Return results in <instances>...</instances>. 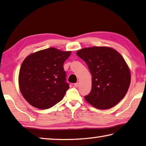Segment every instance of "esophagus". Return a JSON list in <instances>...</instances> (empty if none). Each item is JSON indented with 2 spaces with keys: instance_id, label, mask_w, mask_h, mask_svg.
Returning a JSON list of instances; mask_svg holds the SVG:
<instances>
[{
  "instance_id": "esophagus-1",
  "label": "esophagus",
  "mask_w": 146,
  "mask_h": 146,
  "mask_svg": "<svg viewBox=\"0 0 146 146\" xmlns=\"http://www.w3.org/2000/svg\"><path fill=\"white\" fill-rule=\"evenodd\" d=\"M79 86V83L78 82H76V83H75V84H74V86H75V87H78Z\"/></svg>"
}]
</instances>
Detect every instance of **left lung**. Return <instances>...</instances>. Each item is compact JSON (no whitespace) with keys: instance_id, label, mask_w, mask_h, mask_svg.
Segmentation results:
<instances>
[{"instance_id":"8db88e82","label":"left lung","mask_w":146,"mask_h":146,"mask_svg":"<svg viewBox=\"0 0 146 146\" xmlns=\"http://www.w3.org/2000/svg\"><path fill=\"white\" fill-rule=\"evenodd\" d=\"M76 55L84 60L92 75V88L84 98L98 109H108L125 96L131 82L129 68L122 55L105 46L82 48Z\"/></svg>"}]
</instances>
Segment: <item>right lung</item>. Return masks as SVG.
Here are the masks:
<instances>
[{"label": "right lung", "instance_id": "obj_1", "mask_svg": "<svg viewBox=\"0 0 146 146\" xmlns=\"http://www.w3.org/2000/svg\"><path fill=\"white\" fill-rule=\"evenodd\" d=\"M71 52L49 48L29 55L21 66L20 91L33 107L48 109L59 103L70 88L63 64Z\"/></svg>", "mask_w": 146, "mask_h": 146}]
</instances>
